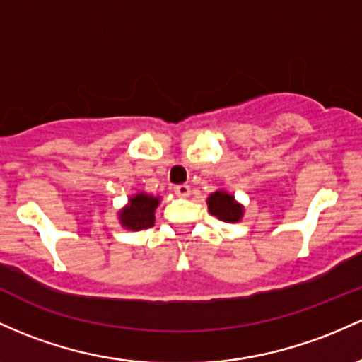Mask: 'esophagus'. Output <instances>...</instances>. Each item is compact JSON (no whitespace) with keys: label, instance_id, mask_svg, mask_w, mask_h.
Returning a JSON list of instances; mask_svg holds the SVG:
<instances>
[{"label":"esophagus","instance_id":"obj_1","mask_svg":"<svg viewBox=\"0 0 362 362\" xmlns=\"http://www.w3.org/2000/svg\"><path fill=\"white\" fill-rule=\"evenodd\" d=\"M173 190L178 197H189L190 196V185H187V184L175 185Z\"/></svg>","mask_w":362,"mask_h":362}]
</instances>
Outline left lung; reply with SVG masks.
I'll use <instances>...</instances> for the list:
<instances>
[{
    "instance_id": "obj_1",
    "label": "left lung",
    "mask_w": 362,
    "mask_h": 362,
    "mask_svg": "<svg viewBox=\"0 0 362 362\" xmlns=\"http://www.w3.org/2000/svg\"><path fill=\"white\" fill-rule=\"evenodd\" d=\"M209 213L221 221H239L242 216V206L233 201V196L226 192H214L208 199Z\"/></svg>"
}]
</instances>
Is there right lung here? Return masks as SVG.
<instances>
[{
  "mask_svg": "<svg viewBox=\"0 0 362 362\" xmlns=\"http://www.w3.org/2000/svg\"><path fill=\"white\" fill-rule=\"evenodd\" d=\"M158 197L148 196V194H137L130 199L129 206L120 213L123 226L132 230L149 228L154 225V208L158 206Z\"/></svg>",
  "mask_w": 362,
  "mask_h": 362,
  "instance_id": "1",
  "label": "right lung"
}]
</instances>
